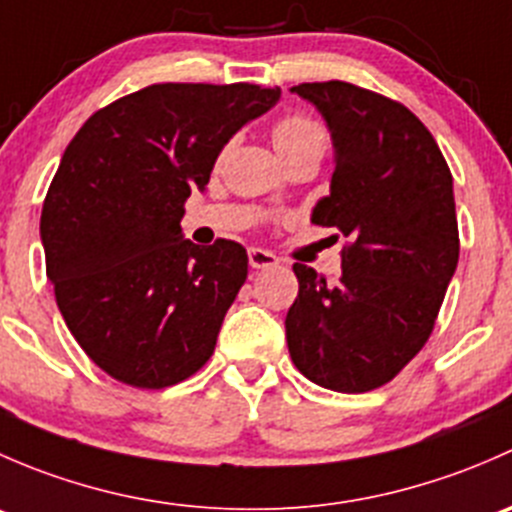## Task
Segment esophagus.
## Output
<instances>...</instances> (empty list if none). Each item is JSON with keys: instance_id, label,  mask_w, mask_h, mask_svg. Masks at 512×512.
Returning a JSON list of instances; mask_svg holds the SVG:
<instances>
[{"instance_id": "34e87169", "label": "esophagus", "mask_w": 512, "mask_h": 512, "mask_svg": "<svg viewBox=\"0 0 512 512\" xmlns=\"http://www.w3.org/2000/svg\"><path fill=\"white\" fill-rule=\"evenodd\" d=\"M247 257H250L252 270H270V267L280 265V260H277L272 252L262 250V247H252V250L247 252Z\"/></svg>"}]
</instances>
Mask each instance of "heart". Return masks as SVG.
Wrapping results in <instances>:
<instances>
[{
	"label": "heart",
	"instance_id": "heart-1",
	"mask_svg": "<svg viewBox=\"0 0 512 512\" xmlns=\"http://www.w3.org/2000/svg\"><path fill=\"white\" fill-rule=\"evenodd\" d=\"M272 141H275L277 151L285 153L297 146H304V143L327 141V136H324V128L314 118L304 116V113H287L272 126Z\"/></svg>",
	"mask_w": 512,
	"mask_h": 512
}]
</instances>
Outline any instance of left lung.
<instances>
[{
    "instance_id": "left-lung-1",
    "label": "left lung",
    "mask_w": 512,
    "mask_h": 512,
    "mask_svg": "<svg viewBox=\"0 0 512 512\" xmlns=\"http://www.w3.org/2000/svg\"><path fill=\"white\" fill-rule=\"evenodd\" d=\"M292 91L319 108L337 148L332 193L312 223L347 242L334 285L294 262L289 356L314 384L364 394L389 384L431 337L461 250L453 175L404 103L347 81Z\"/></svg>"
}]
</instances>
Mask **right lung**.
Wrapping results in <instances>:
<instances>
[{
  "instance_id": "right-lung-1",
  "label": "right lung",
  "mask_w": 512,
  "mask_h": 512,
  "mask_svg": "<svg viewBox=\"0 0 512 512\" xmlns=\"http://www.w3.org/2000/svg\"><path fill=\"white\" fill-rule=\"evenodd\" d=\"M277 98V86L153 84L98 108L66 146L41 208L46 277L79 347L121 384L165 389L213 356L247 250L193 245L180 218L225 143Z\"/></svg>"
}]
</instances>
